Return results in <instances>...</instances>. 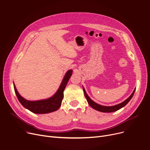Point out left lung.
Segmentation results:
<instances>
[{
  "mask_svg": "<svg viewBox=\"0 0 150 150\" xmlns=\"http://www.w3.org/2000/svg\"><path fill=\"white\" fill-rule=\"evenodd\" d=\"M135 89L133 90V93H132V94L130 96V97H129L126 100H125L124 102H122V103L116 105L115 106H102L100 105H99L98 103H96V102H94V101H93L90 97L88 96L84 88L83 87V90H84V93L86 96V98L88 102V103L89 104V105L92 107L94 110H96L100 112H115L118 111L120 109L122 108V107H124L125 106H126L129 102L131 100V99L132 98L133 94L134 93L135 91Z\"/></svg>",
  "mask_w": 150,
  "mask_h": 150,
  "instance_id": "obj_1",
  "label": "left lung"
}]
</instances>
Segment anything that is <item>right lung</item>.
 <instances>
[{
  "instance_id": "1",
  "label": "right lung",
  "mask_w": 150,
  "mask_h": 150,
  "mask_svg": "<svg viewBox=\"0 0 150 150\" xmlns=\"http://www.w3.org/2000/svg\"><path fill=\"white\" fill-rule=\"evenodd\" d=\"M72 70L68 71L64 76L62 82L57 91L52 97L47 99L40 100L36 101H30L24 99L19 94L15 84L13 87L16 96L20 103L26 109L35 114H47L57 111L60 107L63 98V91L66 86L71 78Z\"/></svg>"
}]
</instances>
